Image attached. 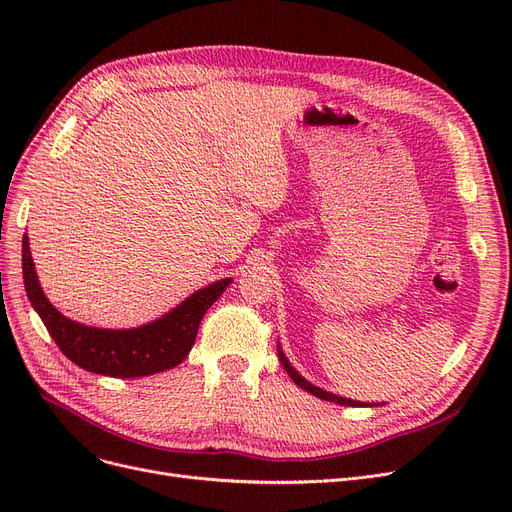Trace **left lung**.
<instances>
[{
    "mask_svg": "<svg viewBox=\"0 0 512 512\" xmlns=\"http://www.w3.org/2000/svg\"><path fill=\"white\" fill-rule=\"evenodd\" d=\"M278 359H280V363H282V367L286 369V373L290 375V380L297 384L299 388H303L305 392H309V394H313V396H317V398H321V400H328V402H336V405H344V407H373L371 402H361V400H351V398H344V396H338V394H332V392H328V390H321L319 386H315V384H311V382H307L303 375L294 369L292 365H290V361L286 359V355H284V351H282V346H280V342H278Z\"/></svg>",
    "mask_w": 512,
    "mask_h": 512,
    "instance_id": "1",
    "label": "left lung"
}]
</instances>
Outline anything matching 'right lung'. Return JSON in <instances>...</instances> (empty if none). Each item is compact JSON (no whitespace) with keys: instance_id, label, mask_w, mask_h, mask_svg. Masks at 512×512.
I'll return each instance as SVG.
<instances>
[{"instance_id":"right-lung-1","label":"right lung","mask_w":512,"mask_h":512,"mask_svg":"<svg viewBox=\"0 0 512 512\" xmlns=\"http://www.w3.org/2000/svg\"><path fill=\"white\" fill-rule=\"evenodd\" d=\"M22 278L26 297L60 351L85 371L110 378H143L182 363L195 344L205 311L232 282V278L213 282L139 328L107 330L78 324L49 303L39 284L26 234L22 236Z\"/></svg>"}]
</instances>
